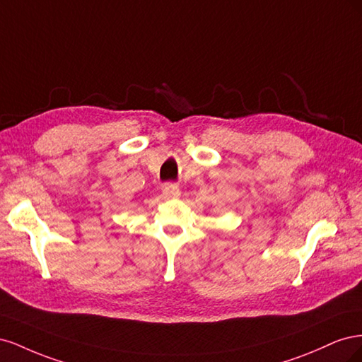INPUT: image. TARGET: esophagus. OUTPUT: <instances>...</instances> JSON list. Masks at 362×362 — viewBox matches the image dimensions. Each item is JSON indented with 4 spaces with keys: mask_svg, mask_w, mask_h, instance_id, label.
I'll use <instances>...</instances> for the list:
<instances>
[{
    "mask_svg": "<svg viewBox=\"0 0 362 362\" xmlns=\"http://www.w3.org/2000/svg\"><path fill=\"white\" fill-rule=\"evenodd\" d=\"M163 193L168 196V198H180L181 190L177 184H164Z\"/></svg>",
    "mask_w": 362,
    "mask_h": 362,
    "instance_id": "obj_1",
    "label": "esophagus"
}]
</instances>
